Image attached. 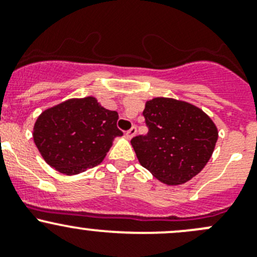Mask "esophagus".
<instances>
[{
  "mask_svg": "<svg viewBox=\"0 0 257 257\" xmlns=\"http://www.w3.org/2000/svg\"><path fill=\"white\" fill-rule=\"evenodd\" d=\"M136 131H137V130H136V127H135V126H132V127H131V128H130L127 132H126V137H127V139H128V140H131V139H132V137H134V136H135V135H136Z\"/></svg>",
  "mask_w": 257,
  "mask_h": 257,
  "instance_id": "esophagus-1",
  "label": "esophagus"
}]
</instances>
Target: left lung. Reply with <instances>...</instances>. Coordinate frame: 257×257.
I'll list each match as a JSON object with an SVG mask.
<instances>
[{
  "label": "left lung",
  "mask_w": 257,
  "mask_h": 257,
  "mask_svg": "<svg viewBox=\"0 0 257 257\" xmlns=\"http://www.w3.org/2000/svg\"><path fill=\"white\" fill-rule=\"evenodd\" d=\"M147 135L131 145L141 166L166 185H181L209 162L218 132L214 121L195 105L155 97L145 105Z\"/></svg>",
  "instance_id": "obj_1"
}]
</instances>
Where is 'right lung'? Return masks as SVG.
<instances>
[{"label": "right lung", "mask_w": 257, "mask_h": 257, "mask_svg": "<svg viewBox=\"0 0 257 257\" xmlns=\"http://www.w3.org/2000/svg\"><path fill=\"white\" fill-rule=\"evenodd\" d=\"M118 113L102 107L95 97L70 98L45 110L34 126V141L46 162L65 175L97 166L122 136Z\"/></svg>", "instance_id": "obj_1"}]
</instances>
